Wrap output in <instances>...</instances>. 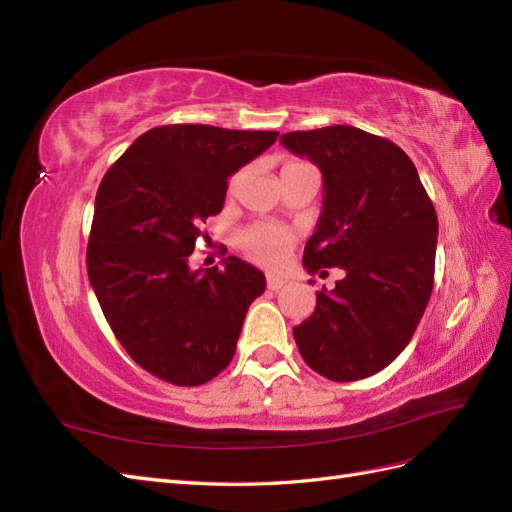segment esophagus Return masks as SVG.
Returning a JSON list of instances; mask_svg holds the SVG:
<instances>
[{"instance_id": "obj_1", "label": "esophagus", "mask_w": 512, "mask_h": 512, "mask_svg": "<svg viewBox=\"0 0 512 512\" xmlns=\"http://www.w3.org/2000/svg\"><path fill=\"white\" fill-rule=\"evenodd\" d=\"M284 284H286V280H284V277H275V275H267V288H269V290H280V288H284Z\"/></svg>"}]
</instances>
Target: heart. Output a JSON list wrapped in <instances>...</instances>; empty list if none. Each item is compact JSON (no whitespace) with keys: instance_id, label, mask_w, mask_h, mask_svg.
Masks as SVG:
<instances>
[{"instance_id":"obj_1","label":"heart","mask_w":512,"mask_h":512,"mask_svg":"<svg viewBox=\"0 0 512 512\" xmlns=\"http://www.w3.org/2000/svg\"><path fill=\"white\" fill-rule=\"evenodd\" d=\"M299 160L288 162L284 168L297 164ZM239 177L232 179L230 188H235ZM294 241H297V235L282 224H273V222H256L252 226H247L237 232L235 243L239 250L258 265L277 269L286 260L288 252L292 250Z\"/></svg>"}]
</instances>
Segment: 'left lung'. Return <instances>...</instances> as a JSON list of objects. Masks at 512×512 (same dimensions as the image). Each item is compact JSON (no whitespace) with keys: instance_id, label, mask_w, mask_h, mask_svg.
I'll return each instance as SVG.
<instances>
[{"instance_id":"left-lung-1","label":"left lung","mask_w":512,"mask_h":512,"mask_svg":"<svg viewBox=\"0 0 512 512\" xmlns=\"http://www.w3.org/2000/svg\"><path fill=\"white\" fill-rule=\"evenodd\" d=\"M324 179L322 213L305 245L309 273L346 271L292 329L303 361L333 382L378 374L404 350L433 288L438 215L416 166L389 138L352 126L282 134ZM327 273V271H322Z\"/></svg>"}]
</instances>
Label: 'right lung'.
<instances>
[{"instance_id": "obj_1", "label": "right lung", "mask_w": 512, "mask_h": 512, "mask_svg": "<svg viewBox=\"0 0 512 512\" xmlns=\"http://www.w3.org/2000/svg\"><path fill=\"white\" fill-rule=\"evenodd\" d=\"M280 132L203 123L151 128L106 170L87 273L108 327L151 376L198 386L228 367L265 275L241 258L190 269L200 224L224 207L228 177Z\"/></svg>"}]
</instances>
